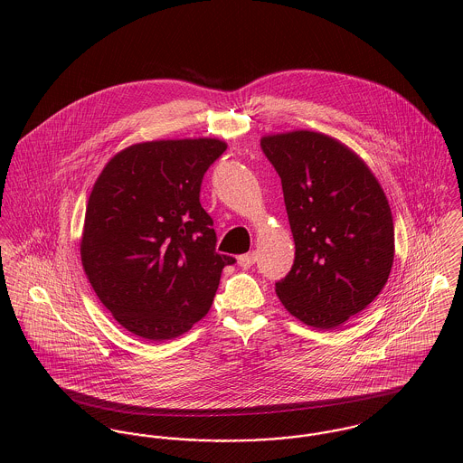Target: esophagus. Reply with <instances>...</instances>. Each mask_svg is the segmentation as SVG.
Returning a JSON list of instances; mask_svg holds the SVG:
<instances>
[{
  "label": "esophagus",
  "mask_w": 463,
  "mask_h": 463,
  "mask_svg": "<svg viewBox=\"0 0 463 463\" xmlns=\"http://www.w3.org/2000/svg\"><path fill=\"white\" fill-rule=\"evenodd\" d=\"M255 262H257V255H255V253H246V255H241V257H239V265H241L242 269H250Z\"/></svg>",
  "instance_id": "obj_1"
}]
</instances>
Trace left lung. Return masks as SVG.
Segmentation results:
<instances>
[{"mask_svg":"<svg viewBox=\"0 0 463 463\" xmlns=\"http://www.w3.org/2000/svg\"><path fill=\"white\" fill-rule=\"evenodd\" d=\"M260 146L281 178L296 244L294 265L276 294L307 326L338 328L367 308L389 279V199L369 165L330 135L274 133Z\"/></svg>","mask_w":463,"mask_h":463,"instance_id":"8db88e82","label":"left lung"}]
</instances>
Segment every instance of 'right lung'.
Segmentation results:
<instances>
[{
  "mask_svg": "<svg viewBox=\"0 0 463 463\" xmlns=\"http://www.w3.org/2000/svg\"><path fill=\"white\" fill-rule=\"evenodd\" d=\"M219 138H164L114 155L87 201L81 265L96 296L133 335L162 342L191 330L212 307L224 265L213 221L199 203Z\"/></svg>",
  "mask_w": 463,
  "mask_h": 463,
  "instance_id": "right-lung-1",
  "label": "right lung"
}]
</instances>
